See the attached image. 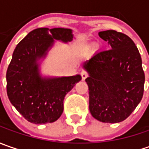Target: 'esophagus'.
<instances>
[{
  "label": "esophagus",
  "instance_id": "esophagus-1",
  "mask_svg": "<svg viewBox=\"0 0 149 149\" xmlns=\"http://www.w3.org/2000/svg\"><path fill=\"white\" fill-rule=\"evenodd\" d=\"M89 76V74H88V72L85 71V70H83V71L81 72V77H82V79H85L86 78Z\"/></svg>",
  "mask_w": 149,
  "mask_h": 149
}]
</instances>
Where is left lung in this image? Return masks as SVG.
<instances>
[{
	"label": "left lung",
	"instance_id": "left-lung-1",
	"mask_svg": "<svg viewBox=\"0 0 149 149\" xmlns=\"http://www.w3.org/2000/svg\"><path fill=\"white\" fill-rule=\"evenodd\" d=\"M111 49L101 50L84 65L89 72V111L104 123L126 119L140 103L145 75L139 51L132 39L116 31L99 33Z\"/></svg>",
	"mask_w": 149,
	"mask_h": 149
}]
</instances>
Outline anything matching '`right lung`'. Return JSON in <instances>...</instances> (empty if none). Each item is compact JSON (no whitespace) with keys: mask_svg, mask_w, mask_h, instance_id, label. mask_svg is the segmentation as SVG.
I'll list each match as a JSON object with an SVG mask.
<instances>
[{"mask_svg":"<svg viewBox=\"0 0 149 149\" xmlns=\"http://www.w3.org/2000/svg\"><path fill=\"white\" fill-rule=\"evenodd\" d=\"M72 31L65 28H38L15 47L6 71V91L10 103L27 121L36 124L53 123L64 110L66 94L80 75L43 79L37 60L46 54L54 40L71 41Z\"/></svg>","mask_w":149,"mask_h":149,"instance_id":"add662e5","label":"right lung"}]
</instances>
